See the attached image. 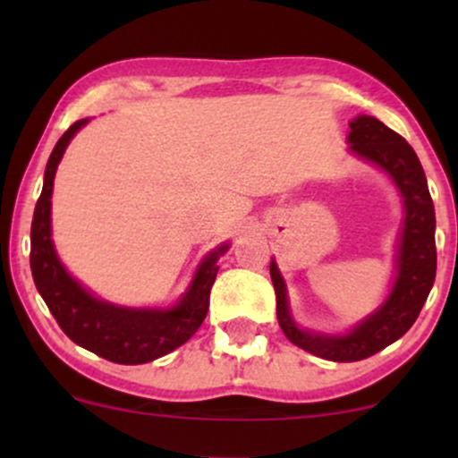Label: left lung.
<instances>
[{"label": "left lung", "instance_id": "obj_1", "mask_svg": "<svg viewBox=\"0 0 458 458\" xmlns=\"http://www.w3.org/2000/svg\"><path fill=\"white\" fill-rule=\"evenodd\" d=\"M349 150L386 172L403 198V228L396 243L394 277L387 297L375 312L344 334H325L301 327L291 312L286 282L271 260V280L277 299V320L286 338L299 349L329 361H360L379 353L407 334L427 301L437 271L435 207L418 155L401 135L372 115H355L349 123Z\"/></svg>", "mask_w": 458, "mask_h": 458}]
</instances>
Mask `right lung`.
<instances>
[{
	"instance_id": "obj_1",
	"label": "right lung",
	"mask_w": 458,
	"mask_h": 458,
	"mask_svg": "<svg viewBox=\"0 0 458 458\" xmlns=\"http://www.w3.org/2000/svg\"><path fill=\"white\" fill-rule=\"evenodd\" d=\"M90 118L77 120L57 140L47 161L43 193L31 219L30 267L34 284L57 325L72 343L92 351L115 364H146L157 357L185 344L196 334L208 312V295L219 271V256L228 251L230 243H222L204 256L189 282L187 291L174 306L167 308H129L105 301L88 291L81 282L68 273L57 256L51 239V193L54 178L71 140Z\"/></svg>"
}]
</instances>
